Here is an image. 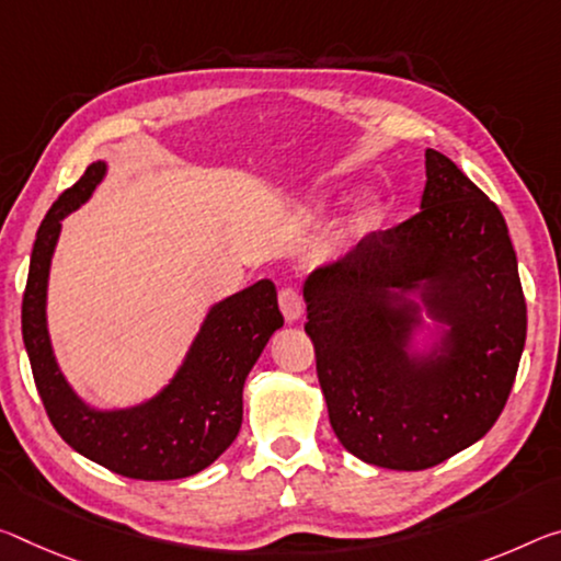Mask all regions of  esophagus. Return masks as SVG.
<instances>
[{
  "mask_svg": "<svg viewBox=\"0 0 561 561\" xmlns=\"http://www.w3.org/2000/svg\"><path fill=\"white\" fill-rule=\"evenodd\" d=\"M279 309H282V314H284V319H287V322H297L301 312H305V301H301L299 291L295 287H282L279 289Z\"/></svg>",
  "mask_w": 561,
  "mask_h": 561,
  "instance_id": "34e87169",
  "label": "esophagus"
}]
</instances>
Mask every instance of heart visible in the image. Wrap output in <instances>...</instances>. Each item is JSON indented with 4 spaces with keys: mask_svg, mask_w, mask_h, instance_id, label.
<instances>
[{
    "mask_svg": "<svg viewBox=\"0 0 561 561\" xmlns=\"http://www.w3.org/2000/svg\"><path fill=\"white\" fill-rule=\"evenodd\" d=\"M379 219H381V207L375 199H364L357 207V215H354V221H357V227L362 229L375 227Z\"/></svg>",
    "mask_w": 561,
    "mask_h": 561,
    "instance_id": "obj_1",
    "label": "heart"
}]
</instances>
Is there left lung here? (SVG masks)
<instances>
[{"label":"left lung","mask_w":561,"mask_h":561,"mask_svg":"<svg viewBox=\"0 0 561 561\" xmlns=\"http://www.w3.org/2000/svg\"><path fill=\"white\" fill-rule=\"evenodd\" d=\"M420 211L309 274L307 324L329 422L346 451L420 472L492 430L517 377L527 305L496 204L426 149ZM427 313L445 329L408 352Z\"/></svg>","instance_id":"8db88e82"}]
</instances>
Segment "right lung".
<instances>
[{
    "mask_svg": "<svg viewBox=\"0 0 561 561\" xmlns=\"http://www.w3.org/2000/svg\"><path fill=\"white\" fill-rule=\"evenodd\" d=\"M104 174V162L89 164L79 182L51 204L34 239L22 299V336L34 385L59 437L82 457L145 482L192 477L237 439L244 379L284 324L277 289L262 279L211 307L182 367L157 397L127 409L89 407L69 387L51 352L47 282L61 219L92 197Z\"/></svg>",
    "mask_w": 561,
    "mask_h": 561,
    "instance_id": "add662e5",
    "label": "right lung"
}]
</instances>
